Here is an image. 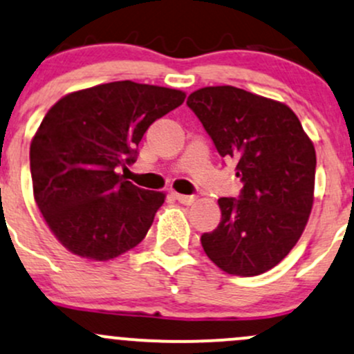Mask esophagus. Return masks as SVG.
Instances as JSON below:
<instances>
[{"label": "esophagus", "instance_id": "esophagus-1", "mask_svg": "<svg viewBox=\"0 0 354 354\" xmlns=\"http://www.w3.org/2000/svg\"><path fill=\"white\" fill-rule=\"evenodd\" d=\"M173 198H174V200L180 201L181 205H193V203H195V200H196V198L193 195H180V193H173Z\"/></svg>", "mask_w": 354, "mask_h": 354}]
</instances>
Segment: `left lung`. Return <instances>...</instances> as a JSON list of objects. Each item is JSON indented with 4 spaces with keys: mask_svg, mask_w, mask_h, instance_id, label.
<instances>
[{
    "mask_svg": "<svg viewBox=\"0 0 354 354\" xmlns=\"http://www.w3.org/2000/svg\"><path fill=\"white\" fill-rule=\"evenodd\" d=\"M221 158L234 159L239 200L220 198L221 220L201 235L205 254L232 275L263 274L292 250L313 209L316 151L292 109L232 85L186 100Z\"/></svg>",
    "mask_w": 354,
    "mask_h": 354,
    "instance_id": "8db88e82",
    "label": "left lung"
}]
</instances>
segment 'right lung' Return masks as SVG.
I'll return each instance as SVG.
<instances>
[{
  "label": "right lung",
  "mask_w": 354,
  "mask_h": 354,
  "mask_svg": "<svg viewBox=\"0 0 354 354\" xmlns=\"http://www.w3.org/2000/svg\"><path fill=\"white\" fill-rule=\"evenodd\" d=\"M185 92L131 80L72 92L46 112L30 146L33 195L68 252L111 260L145 239L165 193L126 181L147 127Z\"/></svg>",
  "instance_id": "obj_1"
}]
</instances>
